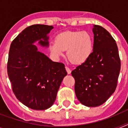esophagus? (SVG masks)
<instances>
[{"instance_id": "1", "label": "esophagus", "mask_w": 128, "mask_h": 128, "mask_svg": "<svg viewBox=\"0 0 128 128\" xmlns=\"http://www.w3.org/2000/svg\"><path fill=\"white\" fill-rule=\"evenodd\" d=\"M65 68H66V72H67V73H68V74H70V73H71V70H70V68H68V66H66Z\"/></svg>"}]
</instances>
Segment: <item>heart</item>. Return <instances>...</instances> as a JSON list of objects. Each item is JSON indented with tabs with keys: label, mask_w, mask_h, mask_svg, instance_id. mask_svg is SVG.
Instances as JSON below:
<instances>
[{
	"label": "heart",
	"mask_w": 128,
	"mask_h": 128,
	"mask_svg": "<svg viewBox=\"0 0 128 128\" xmlns=\"http://www.w3.org/2000/svg\"><path fill=\"white\" fill-rule=\"evenodd\" d=\"M94 40L88 32L66 31L60 33L55 42L49 44V50L55 58L64 55L67 50L68 60L74 64H82L87 61L93 52Z\"/></svg>",
	"instance_id": "obj_1"
}]
</instances>
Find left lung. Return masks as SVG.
Segmentation results:
<instances>
[{
	"label": "left lung",
	"mask_w": 128,
	"mask_h": 128,
	"mask_svg": "<svg viewBox=\"0 0 128 128\" xmlns=\"http://www.w3.org/2000/svg\"><path fill=\"white\" fill-rule=\"evenodd\" d=\"M94 48L87 61L72 70L74 90L80 103L88 107L103 104L117 86L121 63L115 40L103 27L94 25Z\"/></svg>",
	"instance_id": "8db88e82"
}]
</instances>
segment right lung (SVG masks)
<instances>
[{
  "label": "right lung",
  "instance_id": "obj_1",
  "mask_svg": "<svg viewBox=\"0 0 128 128\" xmlns=\"http://www.w3.org/2000/svg\"><path fill=\"white\" fill-rule=\"evenodd\" d=\"M52 26L34 24L27 27L12 42L7 72L12 91L29 108L44 110L56 100L57 92L67 75L64 64L52 62L39 52L34 43L48 46V34Z\"/></svg>",
  "mask_w": 128,
  "mask_h": 128
}]
</instances>
